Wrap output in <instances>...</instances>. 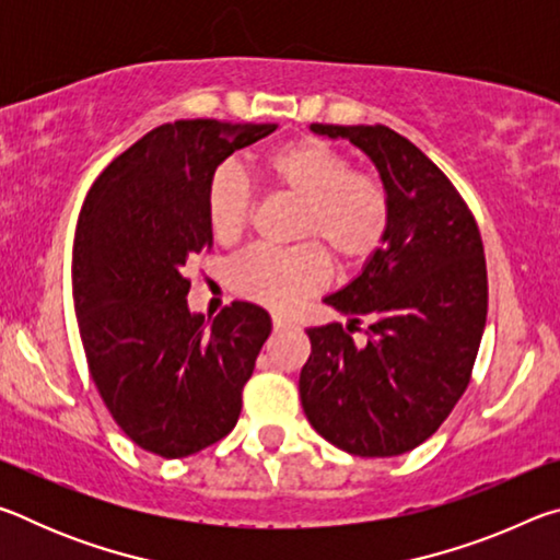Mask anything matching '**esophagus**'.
<instances>
[{"mask_svg":"<svg viewBox=\"0 0 560 560\" xmlns=\"http://www.w3.org/2000/svg\"><path fill=\"white\" fill-rule=\"evenodd\" d=\"M271 326H273V330H287V328L296 326V320L287 314H271Z\"/></svg>","mask_w":560,"mask_h":560,"instance_id":"obj_1","label":"esophagus"}]
</instances>
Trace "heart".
Returning a JSON list of instances; mask_svg holds the SVG:
<instances>
[{"label": "heart", "mask_w": 560, "mask_h": 560, "mask_svg": "<svg viewBox=\"0 0 560 560\" xmlns=\"http://www.w3.org/2000/svg\"><path fill=\"white\" fill-rule=\"evenodd\" d=\"M261 175L279 192L299 200L293 246H254L230 269L240 296L273 308H289L324 289L330 257L346 269L363 267L387 240L393 200L381 177L355 173L350 160L318 138H301L273 148L261 160ZM249 179L232 165L217 167L205 192V214L212 236L232 244L252 220ZM320 241L327 248L317 244Z\"/></svg>", "instance_id": "obj_1"}]
</instances>
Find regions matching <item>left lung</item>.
Wrapping results in <instances>:
<instances>
[{
	"label": "left lung",
	"instance_id": "obj_1",
	"mask_svg": "<svg viewBox=\"0 0 560 560\" xmlns=\"http://www.w3.org/2000/svg\"><path fill=\"white\" fill-rule=\"evenodd\" d=\"M311 130L371 155L393 224L363 273L328 296L350 326L308 328L301 405L314 430L358 457H397L447 420L467 390L487 324V259L477 220L450 177L387 126ZM369 320L365 347L349 336Z\"/></svg>",
	"mask_w": 560,
	"mask_h": 560
}]
</instances>
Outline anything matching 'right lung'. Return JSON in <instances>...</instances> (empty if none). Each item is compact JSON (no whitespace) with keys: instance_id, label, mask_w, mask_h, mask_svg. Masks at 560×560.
Returning a JSON list of instances; mask_svg holds the SVG:
<instances>
[{"instance_id":"add662e5","label":"right lung","mask_w":560,"mask_h":560,"mask_svg":"<svg viewBox=\"0 0 560 560\" xmlns=\"http://www.w3.org/2000/svg\"><path fill=\"white\" fill-rule=\"evenodd\" d=\"M273 122H165L130 145L89 189L75 224L71 283L93 383L113 420L158 457L220 442L271 318L234 301L207 328L189 314L187 264L212 249L205 192L234 150Z\"/></svg>"}]
</instances>
